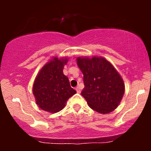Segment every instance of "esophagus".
Returning <instances> with one entry per match:
<instances>
[{
  "instance_id": "esophagus-1",
  "label": "esophagus",
  "mask_w": 151,
  "mask_h": 151,
  "mask_svg": "<svg viewBox=\"0 0 151 151\" xmlns=\"http://www.w3.org/2000/svg\"><path fill=\"white\" fill-rule=\"evenodd\" d=\"M75 90L77 91V93H80L81 92V89H80V88L79 87V86H77V87L75 88Z\"/></svg>"
}]
</instances>
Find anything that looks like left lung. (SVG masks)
Here are the masks:
<instances>
[{"label": "left lung", "instance_id": "1", "mask_svg": "<svg viewBox=\"0 0 151 151\" xmlns=\"http://www.w3.org/2000/svg\"><path fill=\"white\" fill-rule=\"evenodd\" d=\"M77 65L84 75L81 94L93 110L109 114L119 105L125 91L121 75L108 60L101 57L78 58Z\"/></svg>", "mask_w": 151, "mask_h": 151}]
</instances>
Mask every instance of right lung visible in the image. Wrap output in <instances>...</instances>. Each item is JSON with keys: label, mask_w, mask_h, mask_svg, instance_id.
Segmentation results:
<instances>
[{"label": "right lung", "mask_w": 151, "mask_h": 151, "mask_svg": "<svg viewBox=\"0 0 151 151\" xmlns=\"http://www.w3.org/2000/svg\"><path fill=\"white\" fill-rule=\"evenodd\" d=\"M67 58H53L45 65L35 79L32 91L36 104L42 110L56 113L65 107L76 91L63 74Z\"/></svg>", "instance_id": "right-lung-1"}]
</instances>
